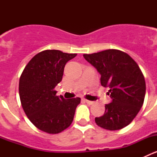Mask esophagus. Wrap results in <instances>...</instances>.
Segmentation results:
<instances>
[{"label":"esophagus","mask_w":157,"mask_h":157,"mask_svg":"<svg viewBox=\"0 0 157 157\" xmlns=\"http://www.w3.org/2000/svg\"><path fill=\"white\" fill-rule=\"evenodd\" d=\"M84 101H85V102H86L87 104H89V105H93V104L94 103V101H88V100H86V99H84Z\"/></svg>","instance_id":"esophagus-1"}]
</instances>
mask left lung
<instances>
[{
  "mask_svg": "<svg viewBox=\"0 0 157 157\" xmlns=\"http://www.w3.org/2000/svg\"><path fill=\"white\" fill-rule=\"evenodd\" d=\"M83 56L101 75V86L110 89L112 102L105 105L103 116L95 118L96 123L109 130L127 127L138 115L145 99V78L138 65L128 54L117 49Z\"/></svg>",
  "mask_w": 157,
  "mask_h": 157,
  "instance_id": "1",
  "label": "left lung"
}]
</instances>
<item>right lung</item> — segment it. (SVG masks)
Instances as JSON below:
<instances>
[{
  "mask_svg": "<svg viewBox=\"0 0 157 157\" xmlns=\"http://www.w3.org/2000/svg\"><path fill=\"white\" fill-rule=\"evenodd\" d=\"M77 56L59 50H45L30 59L19 78L22 107L29 120L39 130L58 134L74 120L79 98L64 99L54 90L62 80L65 64Z\"/></svg>",
  "mask_w": 157,
  "mask_h": 157,
  "instance_id": "obj_1",
  "label": "right lung"
}]
</instances>
